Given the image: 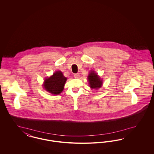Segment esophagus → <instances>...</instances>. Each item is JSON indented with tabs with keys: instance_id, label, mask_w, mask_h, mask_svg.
Masks as SVG:
<instances>
[{
	"instance_id": "esophagus-1",
	"label": "esophagus",
	"mask_w": 154,
	"mask_h": 154,
	"mask_svg": "<svg viewBox=\"0 0 154 154\" xmlns=\"http://www.w3.org/2000/svg\"><path fill=\"white\" fill-rule=\"evenodd\" d=\"M74 77L75 79H79L80 77V74L79 73L74 74Z\"/></svg>"
}]
</instances>
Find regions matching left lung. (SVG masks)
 I'll use <instances>...</instances> for the list:
<instances>
[{"mask_svg": "<svg viewBox=\"0 0 154 154\" xmlns=\"http://www.w3.org/2000/svg\"><path fill=\"white\" fill-rule=\"evenodd\" d=\"M88 80L89 87L92 89H99L102 86V80L94 70H91V72L89 73Z\"/></svg>", "mask_w": 154, "mask_h": 154, "instance_id": "8db88e82", "label": "left lung"}]
</instances>
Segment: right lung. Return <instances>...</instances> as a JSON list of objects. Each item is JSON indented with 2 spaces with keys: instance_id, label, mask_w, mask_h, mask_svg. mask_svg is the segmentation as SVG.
<instances>
[{
  "instance_id": "right-lung-1",
  "label": "right lung",
  "mask_w": 154,
  "mask_h": 154,
  "mask_svg": "<svg viewBox=\"0 0 154 154\" xmlns=\"http://www.w3.org/2000/svg\"><path fill=\"white\" fill-rule=\"evenodd\" d=\"M66 80L67 78L62 72L57 71L51 77L44 80L43 87L50 94L59 95L63 91Z\"/></svg>"
}]
</instances>
